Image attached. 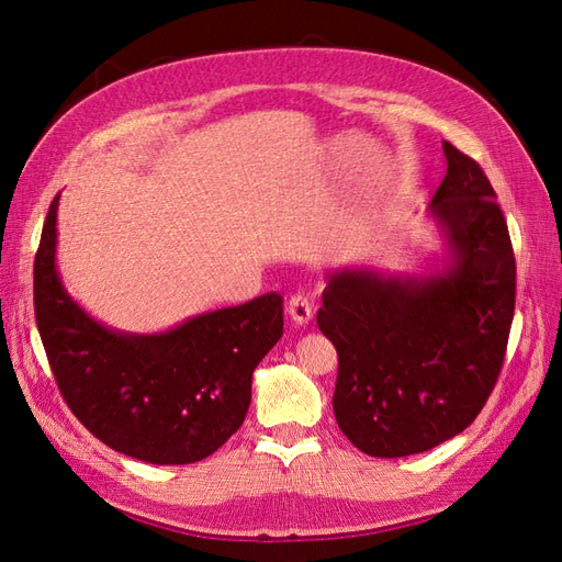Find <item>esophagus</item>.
<instances>
[{
    "label": "esophagus",
    "mask_w": 562,
    "mask_h": 562,
    "mask_svg": "<svg viewBox=\"0 0 562 562\" xmlns=\"http://www.w3.org/2000/svg\"><path fill=\"white\" fill-rule=\"evenodd\" d=\"M288 314L297 323V326H307V323L314 318V310H312V302L304 293H297L288 302Z\"/></svg>",
    "instance_id": "34e87169"
}]
</instances>
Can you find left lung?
Here are the masks:
<instances>
[{"mask_svg":"<svg viewBox=\"0 0 562 562\" xmlns=\"http://www.w3.org/2000/svg\"><path fill=\"white\" fill-rule=\"evenodd\" d=\"M443 151L448 171L429 206L443 267L328 271L316 314L339 356L335 419L370 457L427 452L462 434L504 363L516 307L508 227L483 168L450 143Z\"/></svg>","mask_w":562,"mask_h":562,"instance_id":"8db88e82","label":"left lung"}]
</instances>
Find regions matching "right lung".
Instances as JSON below:
<instances>
[{"label": "right lung", "mask_w": 562, "mask_h": 562, "mask_svg": "<svg viewBox=\"0 0 562 562\" xmlns=\"http://www.w3.org/2000/svg\"><path fill=\"white\" fill-rule=\"evenodd\" d=\"M58 199L35 258V316L67 407L116 452L149 464L201 462L244 424L252 370L283 335V297L267 293L155 335L112 330L60 281Z\"/></svg>", "instance_id": "1"}]
</instances>
